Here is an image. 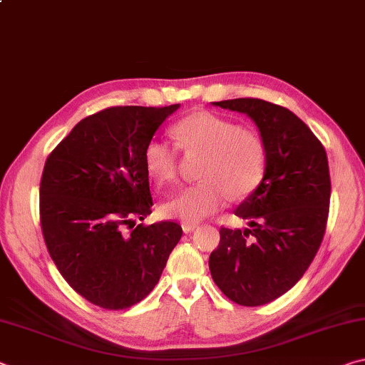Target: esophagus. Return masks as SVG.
<instances>
[{"mask_svg":"<svg viewBox=\"0 0 365 365\" xmlns=\"http://www.w3.org/2000/svg\"><path fill=\"white\" fill-rule=\"evenodd\" d=\"M182 228H183V232H185V233H190V232L196 230V228H197V224H195V222H183V224H182Z\"/></svg>","mask_w":365,"mask_h":365,"instance_id":"1","label":"esophagus"}]
</instances>
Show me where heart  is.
Returning <instances> with one entry per match:
<instances>
[{"mask_svg": "<svg viewBox=\"0 0 365 365\" xmlns=\"http://www.w3.org/2000/svg\"><path fill=\"white\" fill-rule=\"evenodd\" d=\"M175 143L151 140L145 150V164L154 182L169 185L178 175V148L190 153H205L200 183L182 190L163 206L172 219L200 222L217 212L228 195L245 197L261 183L265 170V146L261 135L240 127L227 117L196 110L174 123Z\"/></svg>", "mask_w": 365, "mask_h": 365, "instance_id": "obj_1", "label": "heart"}]
</instances>
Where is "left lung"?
Instances as JSON below:
<instances>
[{"label":"left lung","instance_id":"1","mask_svg":"<svg viewBox=\"0 0 365 365\" xmlns=\"http://www.w3.org/2000/svg\"><path fill=\"white\" fill-rule=\"evenodd\" d=\"M214 104L256 122L265 170L259 187L235 211L250 228L220 227L209 269L228 299L262 306L293 288L317 255L329 219V160L311 128L287 108L257 98Z\"/></svg>","mask_w":365,"mask_h":365}]
</instances>
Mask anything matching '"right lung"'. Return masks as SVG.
Listing matches in <instances>:
<instances>
[{
  "label": "right lung",
  "mask_w": 365,
  "mask_h": 365,
  "mask_svg": "<svg viewBox=\"0 0 365 365\" xmlns=\"http://www.w3.org/2000/svg\"><path fill=\"white\" fill-rule=\"evenodd\" d=\"M178 104L114 106L80 120L49 154L40 182V222L64 280L109 311L153 292L182 238L177 222L151 214L145 150Z\"/></svg>",
  "instance_id": "1"
}]
</instances>
